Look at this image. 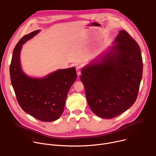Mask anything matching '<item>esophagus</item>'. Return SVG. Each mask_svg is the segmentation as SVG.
Here are the masks:
<instances>
[{
  "instance_id": "esophagus-1",
  "label": "esophagus",
  "mask_w": 156,
  "mask_h": 156,
  "mask_svg": "<svg viewBox=\"0 0 156 156\" xmlns=\"http://www.w3.org/2000/svg\"><path fill=\"white\" fill-rule=\"evenodd\" d=\"M81 69H82V67H81V66H80V65H78V66H77L76 67V73H77L78 76L80 75Z\"/></svg>"
}]
</instances>
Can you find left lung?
Here are the masks:
<instances>
[{
  "mask_svg": "<svg viewBox=\"0 0 156 156\" xmlns=\"http://www.w3.org/2000/svg\"><path fill=\"white\" fill-rule=\"evenodd\" d=\"M113 43L99 60L84 66L80 77L90 108L107 119L123 113L135 103L143 75V59L136 41L121 30Z\"/></svg>",
  "mask_w": 156,
  "mask_h": 156,
  "instance_id": "left-lung-1",
  "label": "left lung"
}]
</instances>
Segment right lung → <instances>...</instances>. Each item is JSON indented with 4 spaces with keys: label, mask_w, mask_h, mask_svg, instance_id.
<instances>
[{
    "label": "right lung",
    "mask_w": 156,
    "mask_h": 156,
    "mask_svg": "<svg viewBox=\"0 0 156 156\" xmlns=\"http://www.w3.org/2000/svg\"><path fill=\"white\" fill-rule=\"evenodd\" d=\"M36 30L22 37L14 48L10 66L12 85L17 101L25 112L42 122L60 117L67 94L76 79L75 68L56 70L41 78L28 76L20 65L22 45L36 36Z\"/></svg>",
    "instance_id": "add662e5"
}]
</instances>
